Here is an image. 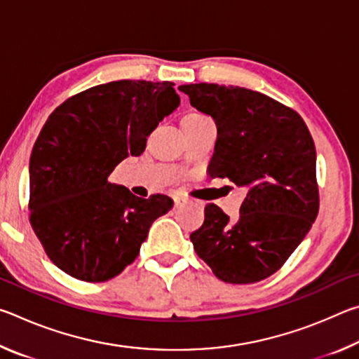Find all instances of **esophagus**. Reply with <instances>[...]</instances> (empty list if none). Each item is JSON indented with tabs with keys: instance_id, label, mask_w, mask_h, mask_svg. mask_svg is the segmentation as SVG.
<instances>
[{
	"instance_id": "obj_1",
	"label": "esophagus",
	"mask_w": 359,
	"mask_h": 359,
	"mask_svg": "<svg viewBox=\"0 0 359 359\" xmlns=\"http://www.w3.org/2000/svg\"><path fill=\"white\" fill-rule=\"evenodd\" d=\"M185 204V199L184 198H175L174 199V208L175 209H179V208H182V205Z\"/></svg>"
}]
</instances>
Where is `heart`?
Segmentation results:
<instances>
[{
  "mask_svg": "<svg viewBox=\"0 0 359 359\" xmlns=\"http://www.w3.org/2000/svg\"><path fill=\"white\" fill-rule=\"evenodd\" d=\"M184 118H205L203 114H196V112H191V114H187Z\"/></svg>",
  "mask_w": 359,
  "mask_h": 359,
  "instance_id": "obj_1",
  "label": "heart"
}]
</instances>
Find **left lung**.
Segmentation results:
<instances>
[{
    "label": "left lung",
    "mask_w": 359,
    "mask_h": 359,
    "mask_svg": "<svg viewBox=\"0 0 359 359\" xmlns=\"http://www.w3.org/2000/svg\"><path fill=\"white\" fill-rule=\"evenodd\" d=\"M217 125L212 177L248 193L236 220L205 205L194 252L226 283L247 285L277 272L318 215L317 151L301 115L253 90L217 83L179 87Z\"/></svg>",
    "instance_id": "obj_1"
}]
</instances>
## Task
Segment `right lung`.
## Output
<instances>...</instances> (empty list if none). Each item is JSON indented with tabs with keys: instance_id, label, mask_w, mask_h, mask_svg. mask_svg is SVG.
Listing matches in <instances>:
<instances>
[{
	"instance_id": "add662e5",
	"label": "right lung",
	"mask_w": 359,
	"mask_h": 359,
	"mask_svg": "<svg viewBox=\"0 0 359 359\" xmlns=\"http://www.w3.org/2000/svg\"><path fill=\"white\" fill-rule=\"evenodd\" d=\"M172 82L115 81L66 100L42 126L29 158V223L47 257L82 282H106L139 255L165 194L137 198L109 175L145 150L180 104Z\"/></svg>"
}]
</instances>
